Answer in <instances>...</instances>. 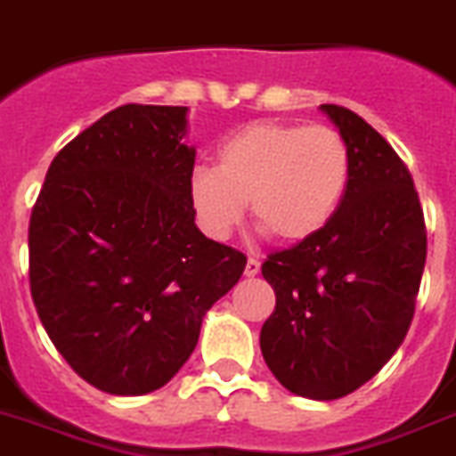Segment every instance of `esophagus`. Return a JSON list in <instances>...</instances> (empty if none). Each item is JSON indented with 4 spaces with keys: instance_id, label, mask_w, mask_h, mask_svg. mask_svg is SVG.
<instances>
[{
    "instance_id": "1",
    "label": "esophagus",
    "mask_w": 456,
    "mask_h": 456,
    "mask_svg": "<svg viewBox=\"0 0 456 456\" xmlns=\"http://www.w3.org/2000/svg\"><path fill=\"white\" fill-rule=\"evenodd\" d=\"M257 273H260V260L250 257V260L246 262V276L248 279H253V276H257Z\"/></svg>"
}]
</instances>
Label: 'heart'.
Returning a JSON list of instances; mask_svg holds the SVG:
<instances>
[{"mask_svg":"<svg viewBox=\"0 0 456 456\" xmlns=\"http://www.w3.org/2000/svg\"><path fill=\"white\" fill-rule=\"evenodd\" d=\"M349 177V142L337 128L260 121L222 142L216 170L191 173L190 201L213 239H227L250 203L266 236L299 243L328 227Z\"/></svg>","mask_w":456,"mask_h":456,"instance_id":"obj_1","label":"heart"}]
</instances>
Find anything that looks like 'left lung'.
<instances>
[{
	"label": "left lung",
	"instance_id": "left-lung-1",
	"mask_svg": "<svg viewBox=\"0 0 456 456\" xmlns=\"http://www.w3.org/2000/svg\"><path fill=\"white\" fill-rule=\"evenodd\" d=\"M321 110L349 142V187L328 227L266 255L262 276L276 309L260 349L288 391L335 401L370 382L408 335L427 224L394 147L346 107Z\"/></svg>",
	"mask_w": 456,
	"mask_h": 456
}]
</instances>
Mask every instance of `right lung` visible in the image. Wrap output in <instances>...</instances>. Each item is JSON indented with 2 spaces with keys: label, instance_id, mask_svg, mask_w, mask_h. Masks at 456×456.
I'll use <instances>...</instances> for the list:
<instances>
[{
  "label": "right lung",
  "instance_id": "obj_1",
  "mask_svg": "<svg viewBox=\"0 0 456 456\" xmlns=\"http://www.w3.org/2000/svg\"><path fill=\"white\" fill-rule=\"evenodd\" d=\"M187 107L121 105L48 166L29 217V292L69 368L114 395L168 384L246 255L194 224Z\"/></svg>",
  "mask_w": 456,
  "mask_h": 456
}]
</instances>
